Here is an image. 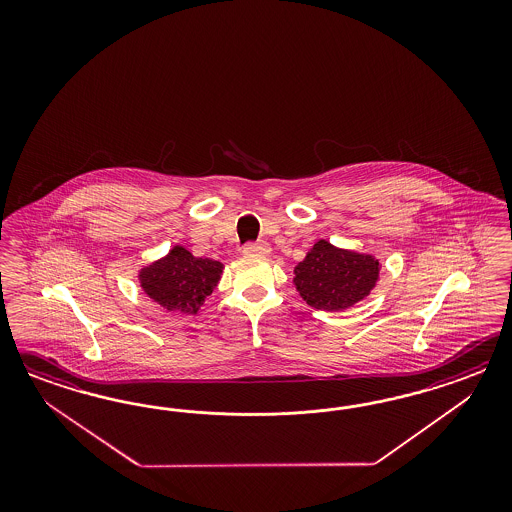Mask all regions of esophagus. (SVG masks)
Listing matches in <instances>:
<instances>
[{
  "mask_svg": "<svg viewBox=\"0 0 512 512\" xmlns=\"http://www.w3.org/2000/svg\"><path fill=\"white\" fill-rule=\"evenodd\" d=\"M244 253H246V255H259V257H264V255L270 253V244H266V242H249V244L244 246Z\"/></svg>",
  "mask_w": 512,
  "mask_h": 512,
  "instance_id": "esophagus-1",
  "label": "esophagus"
}]
</instances>
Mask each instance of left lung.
Segmentation results:
<instances>
[{"instance_id":"obj_1","label":"left lung","mask_w":512,"mask_h":512,"mask_svg":"<svg viewBox=\"0 0 512 512\" xmlns=\"http://www.w3.org/2000/svg\"><path fill=\"white\" fill-rule=\"evenodd\" d=\"M377 278L379 263L372 255L334 248L326 240H319L295 268L296 289L315 310L351 308L370 295Z\"/></svg>"}]
</instances>
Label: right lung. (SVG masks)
Wrapping results in <instances>:
<instances>
[{
	"label": "right lung",
	"instance_id": "obj_1",
	"mask_svg": "<svg viewBox=\"0 0 512 512\" xmlns=\"http://www.w3.org/2000/svg\"><path fill=\"white\" fill-rule=\"evenodd\" d=\"M221 270L223 264L193 257L186 248L176 246L140 272V287L169 311L197 313L204 298L216 289Z\"/></svg>",
	"mask_w": 512,
	"mask_h": 512
}]
</instances>
